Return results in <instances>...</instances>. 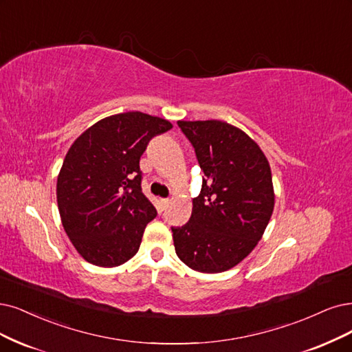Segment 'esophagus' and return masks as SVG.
<instances>
[{
  "label": "esophagus",
  "instance_id": "34e87169",
  "mask_svg": "<svg viewBox=\"0 0 352 352\" xmlns=\"http://www.w3.org/2000/svg\"><path fill=\"white\" fill-rule=\"evenodd\" d=\"M168 203H169V200H168V199H161V200H160V204H161V209H162V210H165V209H166Z\"/></svg>",
  "mask_w": 352,
  "mask_h": 352
}]
</instances>
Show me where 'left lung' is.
Returning a JSON list of instances; mask_svg holds the SVG:
<instances>
[{
  "mask_svg": "<svg viewBox=\"0 0 352 352\" xmlns=\"http://www.w3.org/2000/svg\"><path fill=\"white\" fill-rule=\"evenodd\" d=\"M178 126L204 178L190 220L171 228L175 252L191 270L214 274L238 265L263 238L274 209L271 168L256 143L226 122Z\"/></svg>",
  "mask_w": 352,
  "mask_h": 352,
  "instance_id": "8db88e82",
  "label": "left lung"
}]
</instances>
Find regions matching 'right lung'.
Wrapping results in <instances>:
<instances>
[{
    "instance_id": "1",
    "label": "right lung",
    "mask_w": 352,
    "mask_h": 352,
    "mask_svg": "<svg viewBox=\"0 0 352 352\" xmlns=\"http://www.w3.org/2000/svg\"><path fill=\"white\" fill-rule=\"evenodd\" d=\"M169 129L161 117L127 111L97 122L72 143L56 199L63 229L85 261L117 267L139 251L156 216L142 192L139 161L149 140Z\"/></svg>"
}]
</instances>
